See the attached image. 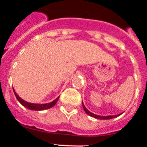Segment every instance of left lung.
Here are the masks:
<instances>
[{"mask_svg": "<svg viewBox=\"0 0 147 147\" xmlns=\"http://www.w3.org/2000/svg\"><path fill=\"white\" fill-rule=\"evenodd\" d=\"M82 106H83V108H84V110H85V113H86L87 114H88V115H90V116H92V117L96 118V119H113V118L117 117V116H119V115H121V114H119V115H108V116H100V115H95V114H93V113H92L90 112L89 110H88V109H87L86 107H85V105H83V103H82Z\"/></svg>", "mask_w": 147, "mask_h": 147, "instance_id": "left-lung-1", "label": "left lung"}]
</instances>
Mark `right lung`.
I'll list each match as a JSON object with an SVG mask.
<instances>
[{"instance_id": "obj_1", "label": "right lung", "mask_w": 147, "mask_h": 147, "mask_svg": "<svg viewBox=\"0 0 147 147\" xmlns=\"http://www.w3.org/2000/svg\"><path fill=\"white\" fill-rule=\"evenodd\" d=\"M14 90V89H13ZM14 93H15V96H16L17 99L18 100V102H20L23 106L26 107V108L29 109V110H45V109H49L51 107H52L53 106L56 105V103L57 102L58 99H59V97H57L55 100H54L53 102H50V103L47 104H43V105H40V104H32V103H28V102H25L24 100H23L22 98H20V97L18 96V94L15 93V91L14 90Z\"/></svg>"}]
</instances>
